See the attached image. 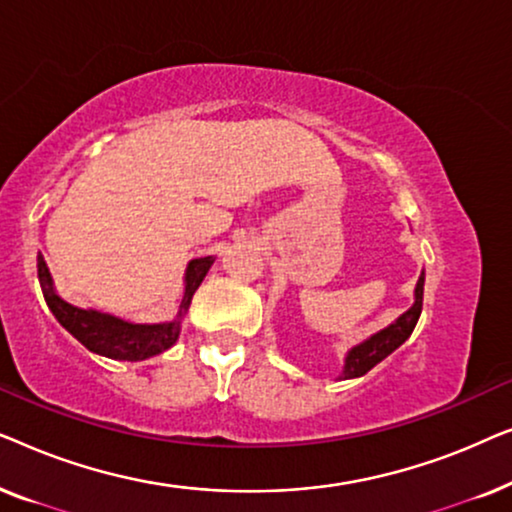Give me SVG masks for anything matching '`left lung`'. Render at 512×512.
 I'll return each instance as SVG.
<instances>
[{"label": "left lung", "mask_w": 512, "mask_h": 512, "mask_svg": "<svg viewBox=\"0 0 512 512\" xmlns=\"http://www.w3.org/2000/svg\"><path fill=\"white\" fill-rule=\"evenodd\" d=\"M422 298H424V272L417 279L415 286V303L408 312H403L396 321H391L387 328L377 331L359 345H354L345 356V366H342V380H354V377L366 375L370 368L387 359V356L403 345L415 331L419 314H422Z\"/></svg>", "instance_id": "left-lung-1"}]
</instances>
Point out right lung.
Here are the masks:
<instances>
[{"instance_id": "add662e5", "label": "right lung", "mask_w": 512, "mask_h": 512, "mask_svg": "<svg viewBox=\"0 0 512 512\" xmlns=\"http://www.w3.org/2000/svg\"><path fill=\"white\" fill-rule=\"evenodd\" d=\"M214 261V256H202L188 263L184 275V298L179 303L177 317L170 321H160V324H135V321H125L116 317V314L67 303L55 291L51 270H48L41 254L37 256V275L48 310L60 321V326L72 333L83 347L90 349L93 354L107 356V359L144 361L156 354H163L165 349H170L179 340L181 321H184L188 307H191L193 293L198 291V286L207 277Z\"/></svg>"}]
</instances>
